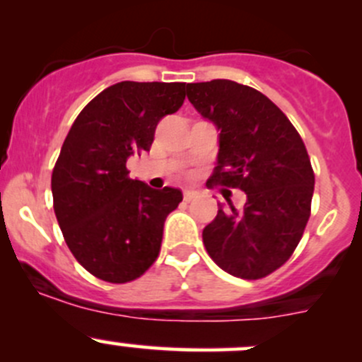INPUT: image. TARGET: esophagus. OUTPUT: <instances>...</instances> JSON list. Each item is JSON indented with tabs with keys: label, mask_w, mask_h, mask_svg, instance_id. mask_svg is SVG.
Segmentation results:
<instances>
[{
	"label": "esophagus",
	"mask_w": 362,
	"mask_h": 362,
	"mask_svg": "<svg viewBox=\"0 0 362 362\" xmlns=\"http://www.w3.org/2000/svg\"><path fill=\"white\" fill-rule=\"evenodd\" d=\"M196 196H198V192L196 191H191V189H187V191H184V199L185 202H192V199L196 198Z\"/></svg>",
	"instance_id": "34e87169"
}]
</instances>
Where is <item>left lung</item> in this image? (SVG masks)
Here are the masks:
<instances>
[{
    "label": "left lung",
    "mask_w": 362,
    "mask_h": 362,
    "mask_svg": "<svg viewBox=\"0 0 362 362\" xmlns=\"http://www.w3.org/2000/svg\"><path fill=\"white\" fill-rule=\"evenodd\" d=\"M187 98L218 131L210 182L242 189V210L218 204L203 229L208 255L229 275L257 280L293 255L313 196L312 164L296 127L272 100L233 80L187 83Z\"/></svg>",
    "instance_id": "left-lung-1"
}]
</instances>
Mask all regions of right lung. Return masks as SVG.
<instances>
[{"label":"right lung","instance_id":"right-lung-1","mask_svg":"<svg viewBox=\"0 0 362 362\" xmlns=\"http://www.w3.org/2000/svg\"><path fill=\"white\" fill-rule=\"evenodd\" d=\"M184 82H119L73 122L52 171L54 211L68 249L98 279L126 284L158 259L182 191L129 178L131 156L151 151L156 126L185 100Z\"/></svg>","mask_w":362,"mask_h":362}]
</instances>
